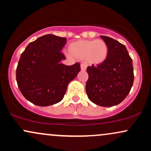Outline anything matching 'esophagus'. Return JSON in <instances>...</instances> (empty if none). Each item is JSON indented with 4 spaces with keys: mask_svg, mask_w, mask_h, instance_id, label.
Returning <instances> with one entry per match:
<instances>
[{
    "mask_svg": "<svg viewBox=\"0 0 151 151\" xmlns=\"http://www.w3.org/2000/svg\"><path fill=\"white\" fill-rule=\"evenodd\" d=\"M86 69V66L84 64H81V71H85Z\"/></svg>",
    "mask_w": 151,
    "mask_h": 151,
    "instance_id": "34e87169",
    "label": "esophagus"
}]
</instances>
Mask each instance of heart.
Here are the masks:
<instances>
[{"label":"heart","mask_w":151,"mask_h":151,"mask_svg":"<svg viewBox=\"0 0 151 151\" xmlns=\"http://www.w3.org/2000/svg\"><path fill=\"white\" fill-rule=\"evenodd\" d=\"M109 46L103 40H79L69 45V53L74 58L85 60L91 65L103 64L109 56Z\"/></svg>","instance_id":"obj_1"}]
</instances>
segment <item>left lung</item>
<instances>
[{"instance_id": "obj_1", "label": "left lung", "mask_w": 151, "mask_h": 151, "mask_svg": "<svg viewBox=\"0 0 151 151\" xmlns=\"http://www.w3.org/2000/svg\"><path fill=\"white\" fill-rule=\"evenodd\" d=\"M100 37L108 45L109 56L101 65L86 68L89 79L86 92L95 104L111 107L124 101L131 91L134 79L132 59L125 45L119 41Z\"/></svg>"}]
</instances>
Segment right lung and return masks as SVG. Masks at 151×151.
I'll list each match as a JSON object with an SVG mask.
<instances>
[{
  "label": "right lung",
  "instance_id": "1",
  "mask_svg": "<svg viewBox=\"0 0 151 151\" xmlns=\"http://www.w3.org/2000/svg\"><path fill=\"white\" fill-rule=\"evenodd\" d=\"M67 38L48 34L30 42L21 54L16 69L20 92L35 105L47 106L62 101L71 81L81 71L80 64H62L61 50Z\"/></svg>",
  "mask_w": 151,
  "mask_h": 151
}]
</instances>
